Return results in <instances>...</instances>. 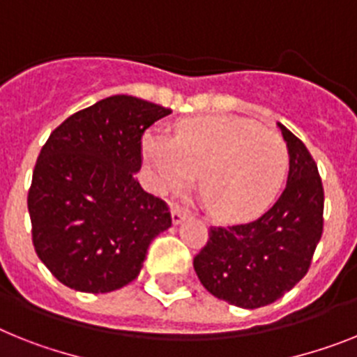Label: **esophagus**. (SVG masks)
<instances>
[{
	"instance_id": "esophagus-1",
	"label": "esophagus",
	"mask_w": 357,
	"mask_h": 357,
	"mask_svg": "<svg viewBox=\"0 0 357 357\" xmlns=\"http://www.w3.org/2000/svg\"><path fill=\"white\" fill-rule=\"evenodd\" d=\"M170 214H172V223L174 225H179V223H181V221H185L188 218L187 212H185L183 208H181V206H179V205H172V206H170Z\"/></svg>"
}]
</instances>
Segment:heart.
<instances>
[{"instance_id":"heart-1","label":"heart","mask_w":357,"mask_h":357,"mask_svg":"<svg viewBox=\"0 0 357 357\" xmlns=\"http://www.w3.org/2000/svg\"><path fill=\"white\" fill-rule=\"evenodd\" d=\"M143 154L160 192L185 190L199 174V192L223 221L261 214L280 192L289 167L280 134L236 116L181 119L170 142L149 134Z\"/></svg>"}]
</instances>
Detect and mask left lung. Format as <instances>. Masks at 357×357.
<instances>
[{"label": "left lung", "mask_w": 357, "mask_h": 357, "mask_svg": "<svg viewBox=\"0 0 357 357\" xmlns=\"http://www.w3.org/2000/svg\"><path fill=\"white\" fill-rule=\"evenodd\" d=\"M289 149V178L280 199L256 221L211 227L194 271L212 296L259 308L303 280L323 234V183L301 139L278 123Z\"/></svg>", "instance_id": "8db88e82"}]
</instances>
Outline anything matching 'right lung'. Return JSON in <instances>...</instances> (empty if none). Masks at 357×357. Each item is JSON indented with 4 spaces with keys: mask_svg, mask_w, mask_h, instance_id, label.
I'll return each mask as SVG.
<instances>
[{
    "mask_svg": "<svg viewBox=\"0 0 357 357\" xmlns=\"http://www.w3.org/2000/svg\"><path fill=\"white\" fill-rule=\"evenodd\" d=\"M170 112L110 96L49 136L26 203L36 254L63 285L89 294L128 285L152 239L172 225L167 203L136 179L143 132Z\"/></svg>",
    "mask_w": 357,
    "mask_h": 357,
    "instance_id": "1",
    "label": "right lung"
}]
</instances>
